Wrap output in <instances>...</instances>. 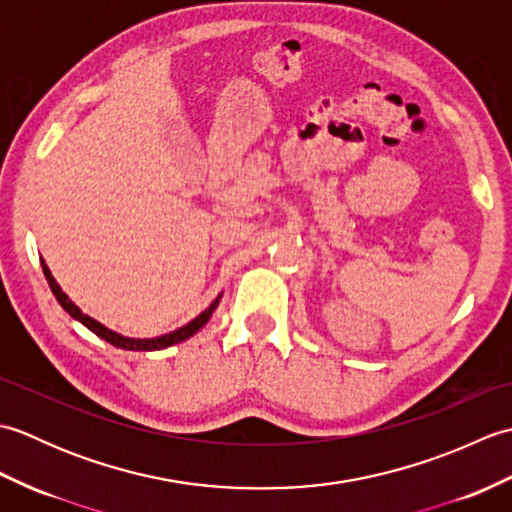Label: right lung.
<instances>
[{"label":"right lung","mask_w":512,"mask_h":512,"mask_svg":"<svg viewBox=\"0 0 512 512\" xmlns=\"http://www.w3.org/2000/svg\"><path fill=\"white\" fill-rule=\"evenodd\" d=\"M41 266H43V275H46L48 284H50V290L54 292V297H57V301L61 303V308L70 314V317H74L76 321H81L85 328H90L96 336H101V339H105L107 343H112L114 347H121V350H134V352H151V350H162V347H169L173 343H180L184 339H189V336H193L195 332H198L202 325L211 319L213 310L217 308V303H220V297H217L209 308H206L200 317H195L191 323L184 325V328H178L176 332H169L165 336H158V339H127V336H121L116 334L112 330H107L105 325H101L99 321H94L92 317H88V314H83L79 308L74 306V303L68 299V295L59 288L57 281H54V277L50 275V270L46 266V262L41 259Z\"/></svg>","instance_id":"1"}]
</instances>
